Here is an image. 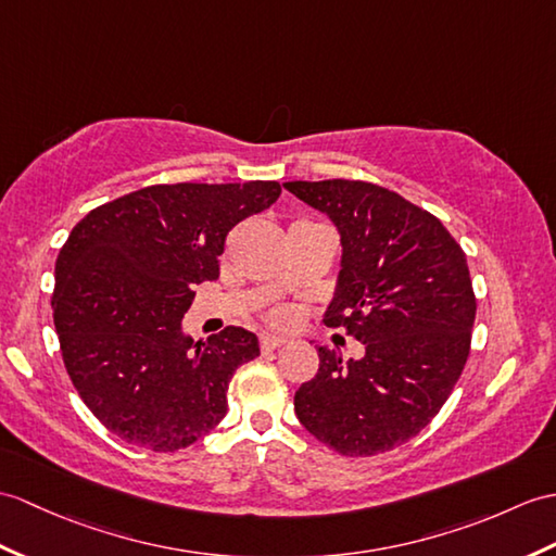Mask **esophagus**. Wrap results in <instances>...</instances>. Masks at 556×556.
<instances>
[{"mask_svg":"<svg viewBox=\"0 0 556 556\" xmlns=\"http://www.w3.org/2000/svg\"><path fill=\"white\" fill-rule=\"evenodd\" d=\"M283 343H287V339L275 337V333H263V337H261V348H263L265 353L277 351V348H281Z\"/></svg>","mask_w":556,"mask_h":556,"instance_id":"1","label":"esophagus"}]
</instances>
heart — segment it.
Listing matches in <instances>:
<instances>
[{
  "label": "heart",
  "instance_id": "obj_1",
  "mask_svg": "<svg viewBox=\"0 0 556 556\" xmlns=\"http://www.w3.org/2000/svg\"><path fill=\"white\" fill-rule=\"evenodd\" d=\"M269 317H273V321H277V325H287V321L291 319V313H289V309H275V313Z\"/></svg>",
  "mask_w": 556,
  "mask_h": 556
}]
</instances>
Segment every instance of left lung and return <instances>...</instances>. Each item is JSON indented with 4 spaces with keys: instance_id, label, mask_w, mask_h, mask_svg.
<instances>
[{
    "instance_id": "8db88e82",
    "label": "left lung",
    "mask_w": 556,
    "mask_h": 556,
    "mask_svg": "<svg viewBox=\"0 0 556 556\" xmlns=\"http://www.w3.org/2000/svg\"><path fill=\"white\" fill-rule=\"evenodd\" d=\"M283 189L337 225L341 269L325 321L365 345L357 359L317 348L319 369L295 391V417L341 455L386 453L438 415L467 365L476 317L467 255L441 219L379 185Z\"/></svg>"
}]
</instances>
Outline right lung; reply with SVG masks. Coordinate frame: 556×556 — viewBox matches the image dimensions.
Here are the masks:
<instances>
[{"instance_id":"1","label":"right lung","mask_w":556,"mask_h":556,"mask_svg":"<svg viewBox=\"0 0 556 556\" xmlns=\"http://www.w3.org/2000/svg\"><path fill=\"white\" fill-rule=\"evenodd\" d=\"M279 193L277 182L153 185L73 227L51 299L63 363L83 403L123 441L175 453L227 415L229 381L261 343L241 327L193 343L182 317L193 287L219 277L229 229Z\"/></svg>"}]
</instances>
